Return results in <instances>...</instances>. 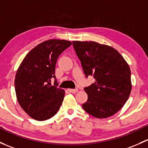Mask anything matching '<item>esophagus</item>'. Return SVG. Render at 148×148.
<instances>
[{
  "mask_svg": "<svg viewBox=\"0 0 148 148\" xmlns=\"http://www.w3.org/2000/svg\"><path fill=\"white\" fill-rule=\"evenodd\" d=\"M68 91L71 93H76L78 91V89H77V88H74V89H72V88H69V89H68Z\"/></svg>",
  "mask_w": 148,
  "mask_h": 148,
  "instance_id": "obj_1",
  "label": "esophagus"
}]
</instances>
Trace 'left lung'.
Instances as JSON below:
<instances>
[{
  "label": "left lung",
  "instance_id": "obj_1",
  "mask_svg": "<svg viewBox=\"0 0 148 148\" xmlns=\"http://www.w3.org/2000/svg\"><path fill=\"white\" fill-rule=\"evenodd\" d=\"M86 77L95 82L85 87L88 100L84 111L97 119H106L121 109L131 91L130 69L123 57L111 47L96 42L73 41Z\"/></svg>",
  "mask_w": 148,
  "mask_h": 148
}]
</instances>
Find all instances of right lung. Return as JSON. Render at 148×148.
Segmentation results:
<instances>
[{
	"label": "right lung",
	"mask_w": 148,
	"mask_h": 148,
	"mask_svg": "<svg viewBox=\"0 0 148 148\" xmlns=\"http://www.w3.org/2000/svg\"><path fill=\"white\" fill-rule=\"evenodd\" d=\"M71 45L67 40H47L31 49L21 62L15 75V93L21 108L33 119L45 121L60 109L65 91L57 87L55 66Z\"/></svg>",
	"instance_id": "obj_1"
}]
</instances>
